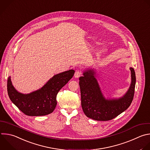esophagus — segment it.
Wrapping results in <instances>:
<instances>
[{"label":"esophagus","mask_w":150,"mask_h":150,"mask_svg":"<svg viewBox=\"0 0 150 150\" xmlns=\"http://www.w3.org/2000/svg\"><path fill=\"white\" fill-rule=\"evenodd\" d=\"M81 75H82V72H81V71H76V72H75V74H74V76H75V78H79V76H81Z\"/></svg>","instance_id":"1"}]
</instances>
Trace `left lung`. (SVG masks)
I'll use <instances>...</instances> for the list:
<instances>
[{"label": "left lung", "mask_w": 150, "mask_h": 150, "mask_svg": "<svg viewBox=\"0 0 150 150\" xmlns=\"http://www.w3.org/2000/svg\"><path fill=\"white\" fill-rule=\"evenodd\" d=\"M131 82L126 93L121 97L106 98L101 91L95 68H87L79 78L81 106L85 115L96 121L111 120L125 111L131 105L134 95L135 73L130 67Z\"/></svg>", "instance_id": "left-lung-1"}]
</instances>
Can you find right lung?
I'll return each instance as SVG.
<instances>
[{
  "mask_svg": "<svg viewBox=\"0 0 150 150\" xmlns=\"http://www.w3.org/2000/svg\"><path fill=\"white\" fill-rule=\"evenodd\" d=\"M75 71L71 69L54 75L42 88L29 93L18 91L8 79V93L11 101L25 115L43 116L52 113L57 104V95L61 89L73 77Z\"/></svg>",
  "mask_w": 150,
  "mask_h": 150,
  "instance_id": "right-lung-1",
  "label": "right lung"
}]
</instances>
